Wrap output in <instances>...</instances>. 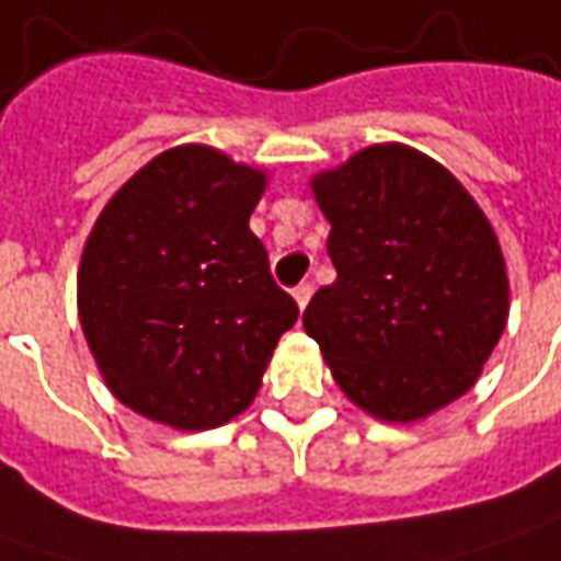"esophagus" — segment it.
I'll return each mask as SVG.
<instances>
[{
    "label": "esophagus",
    "instance_id": "34e87169",
    "mask_svg": "<svg viewBox=\"0 0 561 561\" xmlns=\"http://www.w3.org/2000/svg\"><path fill=\"white\" fill-rule=\"evenodd\" d=\"M312 293H314L312 284H299V287H293V299L299 302V309H306V306H309Z\"/></svg>",
    "mask_w": 561,
    "mask_h": 561
}]
</instances>
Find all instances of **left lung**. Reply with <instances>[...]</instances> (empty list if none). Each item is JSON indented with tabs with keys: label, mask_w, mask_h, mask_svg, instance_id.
I'll return each instance as SVG.
<instances>
[{
	"label": "left lung",
	"mask_w": 561,
	"mask_h": 561,
	"mask_svg": "<svg viewBox=\"0 0 561 561\" xmlns=\"http://www.w3.org/2000/svg\"><path fill=\"white\" fill-rule=\"evenodd\" d=\"M336 280L306 334L365 412L415 421L478 380L506 328L503 252L484 211L434 159L368 146L312 181Z\"/></svg>",
	"instance_id": "obj_1"
}]
</instances>
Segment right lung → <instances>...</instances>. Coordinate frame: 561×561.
<instances>
[{
    "mask_svg": "<svg viewBox=\"0 0 561 561\" xmlns=\"http://www.w3.org/2000/svg\"><path fill=\"white\" fill-rule=\"evenodd\" d=\"M262 171L208 146L156 156L102 208L83 249L80 324L112 393L181 431L247 409L299 306L249 230Z\"/></svg>",
    "mask_w": 561,
    "mask_h": 561,
    "instance_id": "right-lung-1",
    "label": "right lung"
}]
</instances>
